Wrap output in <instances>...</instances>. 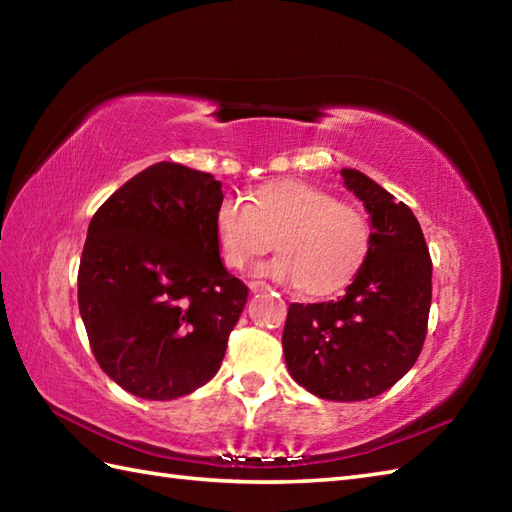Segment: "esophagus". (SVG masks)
<instances>
[{
    "mask_svg": "<svg viewBox=\"0 0 512 512\" xmlns=\"http://www.w3.org/2000/svg\"><path fill=\"white\" fill-rule=\"evenodd\" d=\"M248 288L253 292H259V290H268V284H266V281H250Z\"/></svg>",
    "mask_w": 512,
    "mask_h": 512,
    "instance_id": "34e87169",
    "label": "esophagus"
}]
</instances>
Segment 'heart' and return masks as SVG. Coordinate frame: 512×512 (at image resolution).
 I'll return each mask as SVG.
<instances>
[{
	"instance_id": "obj_1",
	"label": "heart",
	"mask_w": 512,
	"mask_h": 512,
	"mask_svg": "<svg viewBox=\"0 0 512 512\" xmlns=\"http://www.w3.org/2000/svg\"><path fill=\"white\" fill-rule=\"evenodd\" d=\"M213 226L222 262L233 270L268 253L275 237L279 255L259 273L314 297L345 286L372 246V224L361 206L301 180L264 184L250 204L226 195Z\"/></svg>"
}]
</instances>
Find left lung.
I'll return each mask as SVG.
<instances>
[{
	"instance_id": "8db88e82",
	"label": "left lung",
	"mask_w": 512,
	"mask_h": 512,
	"mask_svg": "<svg viewBox=\"0 0 512 512\" xmlns=\"http://www.w3.org/2000/svg\"><path fill=\"white\" fill-rule=\"evenodd\" d=\"M345 187L372 217V246L345 295L290 303L284 343L292 378L325 400L383 394L418 361L431 308V257L405 202L356 169Z\"/></svg>"
}]
</instances>
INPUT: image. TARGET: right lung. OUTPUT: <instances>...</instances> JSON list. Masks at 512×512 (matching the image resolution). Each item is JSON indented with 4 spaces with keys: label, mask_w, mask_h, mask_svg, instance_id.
Segmentation results:
<instances>
[{
    "label": "right lung",
    "mask_w": 512,
    "mask_h": 512,
    "mask_svg": "<svg viewBox=\"0 0 512 512\" xmlns=\"http://www.w3.org/2000/svg\"><path fill=\"white\" fill-rule=\"evenodd\" d=\"M211 173L158 162L94 213L79 264L92 354L129 394L187 396L215 376L248 286L220 259Z\"/></svg>",
    "instance_id": "1"
}]
</instances>
